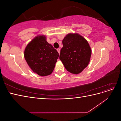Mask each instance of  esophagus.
<instances>
[{
    "instance_id": "1",
    "label": "esophagus",
    "mask_w": 121,
    "mask_h": 121,
    "mask_svg": "<svg viewBox=\"0 0 121 121\" xmlns=\"http://www.w3.org/2000/svg\"><path fill=\"white\" fill-rule=\"evenodd\" d=\"M57 52L59 53H60V48H57Z\"/></svg>"
}]
</instances>
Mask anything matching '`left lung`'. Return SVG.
I'll return each instance as SVG.
<instances>
[{"mask_svg":"<svg viewBox=\"0 0 121 121\" xmlns=\"http://www.w3.org/2000/svg\"><path fill=\"white\" fill-rule=\"evenodd\" d=\"M60 59L72 74H78L88 65L91 56L89 43L78 33H69L62 41Z\"/></svg>","mask_w":121,"mask_h":121,"instance_id":"8db88e82","label":"left lung"}]
</instances>
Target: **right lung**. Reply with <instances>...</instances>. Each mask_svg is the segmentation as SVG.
<instances>
[{
    "label": "right lung",
    "instance_id": "add662e5",
    "mask_svg": "<svg viewBox=\"0 0 121 121\" xmlns=\"http://www.w3.org/2000/svg\"><path fill=\"white\" fill-rule=\"evenodd\" d=\"M24 57L34 73L40 76L50 75L59 56L57 50L46 41L45 35H38L26 47Z\"/></svg>",
    "mask_w": 121,
    "mask_h": 121
}]
</instances>
